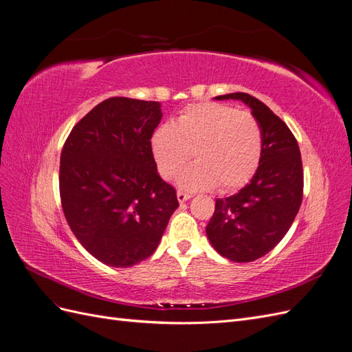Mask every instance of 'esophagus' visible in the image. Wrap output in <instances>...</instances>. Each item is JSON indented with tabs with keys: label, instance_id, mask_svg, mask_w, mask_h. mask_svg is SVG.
<instances>
[{
	"label": "esophagus",
	"instance_id": "1",
	"mask_svg": "<svg viewBox=\"0 0 352 352\" xmlns=\"http://www.w3.org/2000/svg\"><path fill=\"white\" fill-rule=\"evenodd\" d=\"M176 195H177V201H179V202H185V201H188L190 197H192L190 194L185 192V190H177Z\"/></svg>",
	"mask_w": 352,
	"mask_h": 352
}]
</instances>
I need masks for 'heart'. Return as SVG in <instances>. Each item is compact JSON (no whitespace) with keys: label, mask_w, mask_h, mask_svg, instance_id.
Wrapping results in <instances>:
<instances>
[{"label":"heart","mask_w":352,"mask_h":352,"mask_svg":"<svg viewBox=\"0 0 352 352\" xmlns=\"http://www.w3.org/2000/svg\"><path fill=\"white\" fill-rule=\"evenodd\" d=\"M158 173L173 177L194 153L197 162L177 176L190 190L243 186L257 172L263 133L250 113L219 102L188 105L173 123L157 126L150 140Z\"/></svg>","instance_id":"heart-1"}]
</instances>
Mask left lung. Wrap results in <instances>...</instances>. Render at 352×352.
<instances>
[{"label": "left lung", "instance_id": "8db88e82", "mask_svg": "<svg viewBox=\"0 0 352 352\" xmlns=\"http://www.w3.org/2000/svg\"><path fill=\"white\" fill-rule=\"evenodd\" d=\"M251 109L263 133V153L251 182L238 194L217 198L207 236L223 257L254 261L272 251L289 230L302 201L304 172L300 146L289 127L250 94L219 95Z\"/></svg>", "mask_w": 352, "mask_h": 352}]
</instances>
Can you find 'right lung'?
<instances>
[{
  "mask_svg": "<svg viewBox=\"0 0 352 352\" xmlns=\"http://www.w3.org/2000/svg\"><path fill=\"white\" fill-rule=\"evenodd\" d=\"M162 116L157 101L113 97L74 124L63 146L66 220L82 247L111 267H131L153 255L179 207L150 148Z\"/></svg>",
  "mask_w": 352,
  "mask_h": 352,
  "instance_id": "obj_1",
  "label": "right lung"
}]
</instances>
